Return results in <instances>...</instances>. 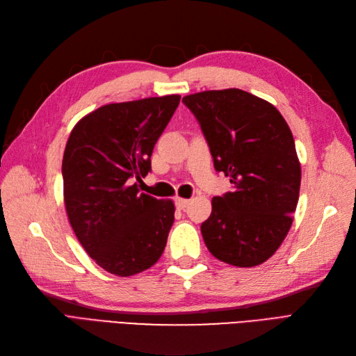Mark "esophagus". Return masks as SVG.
Wrapping results in <instances>:
<instances>
[{"mask_svg": "<svg viewBox=\"0 0 356 356\" xmlns=\"http://www.w3.org/2000/svg\"><path fill=\"white\" fill-rule=\"evenodd\" d=\"M188 203H190V200H188V199H182V197H177V199H175L177 208H178V209H181V211H184V209L188 207Z\"/></svg>", "mask_w": 356, "mask_h": 356, "instance_id": "esophagus-1", "label": "esophagus"}]
</instances>
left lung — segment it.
I'll return each mask as SVG.
<instances>
[{
  "instance_id": "8db88e82",
  "label": "left lung",
  "mask_w": 356,
  "mask_h": 356,
  "mask_svg": "<svg viewBox=\"0 0 356 356\" xmlns=\"http://www.w3.org/2000/svg\"><path fill=\"white\" fill-rule=\"evenodd\" d=\"M200 123L213 166L233 191L212 199L202 224L209 252L236 267L267 261L282 245L297 208L301 166L291 129L276 106L241 89L182 98Z\"/></svg>"
}]
</instances>
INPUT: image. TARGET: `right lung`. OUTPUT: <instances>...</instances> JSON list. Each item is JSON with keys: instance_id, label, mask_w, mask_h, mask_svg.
Listing matches in <instances>:
<instances>
[{"instance_id": "add662e5", "label": "right lung", "mask_w": 356, "mask_h": 356, "mask_svg": "<svg viewBox=\"0 0 356 356\" xmlns=\"http://www.w3.org/2000/svg\"><path fill=\"white\" fill-rule=\"evenodd\" d=\"M179 95L108 104L71 131L62 160L63 202L71 227L95 263L127 277L165 251L175 204L139 193L153 148Z\"/></svg>"}]
</instances>
